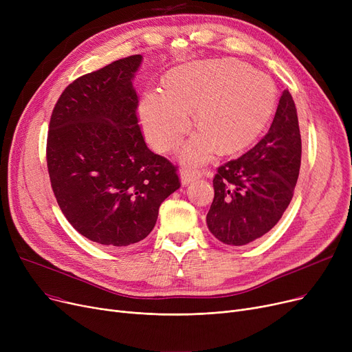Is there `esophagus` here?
Returning <instances> with one entry per match:
<instances>
[{
  "label": "esophagus",
  "instance_id": "obj_1",
  "mask_svg": "<svg viewBox=\"0 0 352 352\" xmlns=\"http://www.w3.org/2000/svg\"><path fill=\"white\" fill-rule=\"evenodd\" d=\"M204 175V171H199V170H192V168H182L181 170V181L184 186H187V184L201 178Z\"/></svg>",
  "mask_w": 352,
  "mask_h": 352
}]
</instances>
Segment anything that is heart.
<instances>
[{
  "instance_id": "heart-1",
  "label": "heart",
  "mask_w": 352,
  "mask_h": 352,
  "mask_svg": "<svg viewBox=\"0 0 352 352\" xmlns=\"http://www.w3.org/2000/svg\"><path fill=\"white\" fill-rule=\"evenodd\" d=\"M274 105L275 87L268 76L238 60L221 58L173 68L165 77V91L145 92L140 117L148 140L166 153L190 131V114L195 111L202 131L182 148L181 158L199 164L218 148L231 154L251 144Z\"/></svg>"
}]
</instances>
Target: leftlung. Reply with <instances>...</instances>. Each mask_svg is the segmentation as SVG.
Returning a JSON list of instances; mask_svg holds the SVG:
<instances>
[{
	"instance_id": "obj_1",
	"label": "left lung",
	"mask_w": 352,
	"mask_h": 352,
	"mask_svg": "<svg viewBox=\"0 0 352 352\" xmlns=\"http://www.w3.org/2000/svg\"><path fill=\"white\" fill-rule=\"evenodd\" d=\"M300 166L297 108L285 89L263 140L244 155L218 166L207 214L212 235L239 247L267 234L289 206Z\"/></svg>"
}]
</instances>
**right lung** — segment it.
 <instances>
[{"instance_id": "1", "label": "right lung", "mask_w": 352, "mask_h": 352, "mask_svg": "<svg viewBox=\"0 0 352 352\" xmlns=\"http://www.w3.org/2000/svg\"><path fill=\"white\" fill-rule=\"evenodd\" d=\"M129 55L72 81L55 104L47 137L51 187L68 223L108 248L150 234L161 202L181 187L178 166L154 154L138 124Z\"/></svg>"}]
</instances>
